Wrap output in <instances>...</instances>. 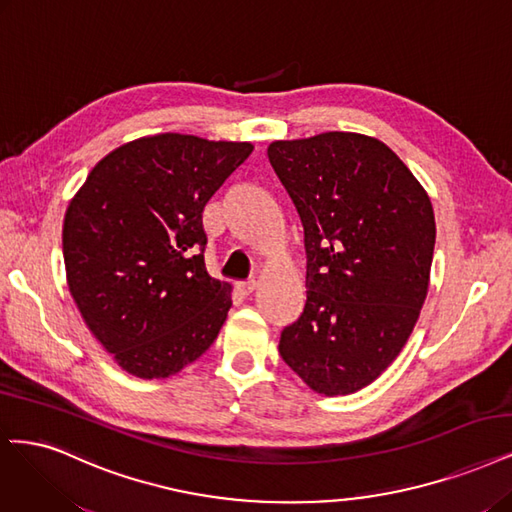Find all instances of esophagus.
<instances>
[{"label":"esophagus","mask_w":512,"mask_h":512,"mask_svg":"<svg viewBox=\"0 0 512 512\" xmlns=\"http://www.w3.org/2000/svg\"><path fill=\"white\" fill-rule=\"evenodd\" d=\"M237 290H239L241 296H250V294L256 290V281H254V279H250V281H239Z\"/></svg>","instance_id":"1"}]
</instances>
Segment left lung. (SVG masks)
<instances>
[{
  "label": "left lung",
  "instance_id": "8db88e82",
  "mask_svg": "<svg viewBox=\"0 0 512 512\" xmlns=\"http://www.w3.org/2000/svg\"><path fill=\"white\" fill-rule=\"evenodd\" d=\"M271 167L305 231L307 303L279 354L313 392L354 394L409 341L436 239L428 192L375 137L328 131L273 142Z\"/></svg>",
  "mask_w": 512,
  "mask_h": 512
}]
</instances>
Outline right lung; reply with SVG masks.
Here are the masks:
<instances>
[{"label": "right lung", "mask_w": 512, "mask_h": 512, "mask_svg": "<svg viewBox=\"0 0 512 512\" xmlns=\"http://www.w3.org/2000/svg\"><path fill=\"white\" fill-rule=\"evenodd\" d=\"M252 150L182 133L139 137L103 156L69 201V292L127 373L165 379L216 341L233 301L205 269L203 209Z\"/></svg>", "instance_id": "obj_1"}]
</instances>
